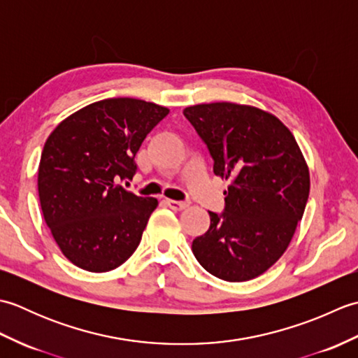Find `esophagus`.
Wrapping results in <instances>:
<instances>
[{
    "instance_id": "obj_1",
    "label": "esophagus",
    "mask_w": 358,
    "mask_h": 358,
    "mask_svg": "<svg viewBox=\"0 0 358 358\" xmlns=\"http://www.w3.org/2000/svg\"><path fill=\"white\" fill-rule=\"evenodd\" d=\"M166 204L173 210H185L189 206V203L186 201H175V200H166Z\"/></svg>"
}]
</instances>
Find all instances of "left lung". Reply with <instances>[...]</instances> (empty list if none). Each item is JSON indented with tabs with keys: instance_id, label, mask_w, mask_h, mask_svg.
Instances as JSON below:
<instances>
[{
	"instance_id": "8db88e82",
	"label": "left lung",
	"mask_w": 358,
	"mask_h": 358,
	"mask_svg": "<svg viewBox=\"0 0 358 358\" xmlns=\"http://www.w3.org/2000/svg\"><path fill=\"white\" fill-rule=\"evenodd\" d=\"M214 158V173L231 185L224 212H209L206 234L192 241L212 275L248 281L285 254L309 196V169L291 131L269 112L237 103L183 110Z\"/></svg>"
}]
</instances>
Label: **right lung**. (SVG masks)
I'll use <instances>...</instances> for the list:
<instances>
[{
	"mask_svg": "<svg viewBox=\"0 0 358 358\" xmlns=\"http://www.w3.org/2000/svg\"><path fill=\"white\" fill-rule=\"evenodd\" d=\"M169 109L136 98H108L63 120L45 140L38 167L44 222L63 255L89 272H108L138 248L157 199L118 185Z\"/></svg>",
	"mask_w": 358,
	"mask_h": 358,
	"instance_id": "obj_1",
	"label": "right lung"
}]
</instances>
